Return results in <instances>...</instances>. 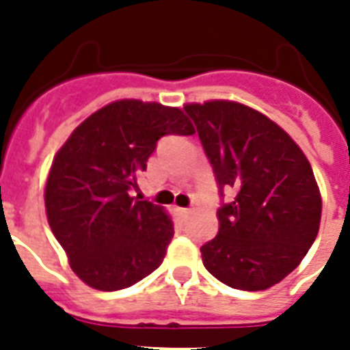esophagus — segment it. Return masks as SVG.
<instances>
[{"instance_id":"1","label":"esophagus","mask_w":350,"mask_h":350,"mask_svg":"<svg viewBox=\"0 0 350 350\" xmlns=\"http://www.w3.org/2000/svg\"><path fill=\"white\" fill-rule=\"evenodd\" d=\"M178 216H189L191 214V208H183V207H176L174 208Z\"/></svg>"}]
</instances>
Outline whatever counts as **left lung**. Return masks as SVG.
Masks as SVG:
<instances>
[{
    "mask_svg": "<svg viewBox=\"0 0 350 350\" xmlns=\"http://www.w3.org/2000/svg\"><path fill=\"white\" fill-rule=\"evenodd\" d=\"M219 191V232L202 247L203 265L239 291H265L291 274L314 243L321 194L304 150L265 114L229 100L187 103Z\"/></svg>",
    "mask_w": 350,
    "mask_h": 350,
    "instance_id": "1",
    "label": "left lung"
}]
</instances>
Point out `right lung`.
Here are the masks:
<instances>
[{
  "mask_svg": "<svg viewBox=\"0 0 350 350\" xmlns=\"http://www.w3.org/2000/svg\"><path fill=\"white\" fill-rule=\"evenodd\" d=\"M167 134H194L178 107L118 100L79 123L52 159L46 219L74 274L89 287L126 288L161 265L172 219L132 191Z\"/></svg>",
  "mask_w": 350,
  "mask_h": 350,
  "instance_id": "add662e5",
  "label": "right lung"
}]
</instances>
